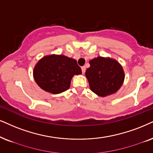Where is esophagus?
I'll return each instance as SVG.
<instances>
[{"mask_svg":"<svg viewBox=\"0 0 153 153\" xmlns=\"http://www.w3.org/2000/svg\"><path fill=\"white\" fill-rule=\"evenodd\" d=\"M81 69H82V73H83V74H84L85 72V71H86V67L85 66H82V68H81Z\"/></svg>","mask_w":153,"mask_h":153,"instance_id":"esophagus-1","label":"esophagus"}]
</instances>
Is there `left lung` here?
<instances>
[{"instance_id": "1", "label": "left lung", "mask_w": 153, "mask_h": 153, "mask_svg": "<svg viewBox=\"0 0 153 153\" xmlns=\"http://www.w3.org/2000/svg\"><path fill=\"white\" fill-rule=\"evenodd\" d=\"M86 70L90 90L97 95L104 97L114 94L122 86L125 78L123 67L117 60L98 56L90 61Z\"/></svg>"}]
</instances>
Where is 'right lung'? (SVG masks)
Returning <instances> with one entry per match:
<instances>
[{
	"label": "right lung",
	"instance_id": "1",
	"mask_svg": "<svg viewBox=\"0 0 153 153\" xmlns=\"http://www.w3.org/2000/svg\"><path fill=\"white\" fill-rule=\"evenodd\" d=\"M81 74L82 70L76 60L56 54L42 58L33 70L34 81L38 86L54 94L68 90L73 77Z\"/></svg>",
	"mask_w": 153,
	"mask_h": 153
}]
</instances>
